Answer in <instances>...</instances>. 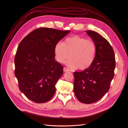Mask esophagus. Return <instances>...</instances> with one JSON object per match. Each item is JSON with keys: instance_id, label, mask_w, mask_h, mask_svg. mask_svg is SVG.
Here are the masks:
<instances>
[{"instance_id": "esophagus-1", "label": "esophagus", "mask_w": 128, "mask_h": 128, "mask_svg": "<svg viewBox=\"0 0 128 128\" xmlns=\"http://www.w3.org/2000/svg\"><path fill=\"white\" fill-rule=\"evenodd\" d=\"M63 71H64V72H66L69 71V70L67 68H66V67H64V68H63Z\"/></svg>"}]
</instances>
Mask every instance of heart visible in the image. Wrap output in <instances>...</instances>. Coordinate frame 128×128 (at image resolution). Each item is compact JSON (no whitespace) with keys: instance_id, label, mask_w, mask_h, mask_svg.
Masks as SVG:
<instances>
[{"instance_id":"1","label":"heart","mask_w":128,"mask_h":128,"mask_svg":"<svg viewBox=\"0 0 128 128\" xmlns=\"http://www.w3.org/2000/svg\"><path fill=\"white\" fill-rule=\"evenodd\" d=\"M66 65L71 69L84 70L93 63L96 54V46L91 40L79 36L66 38L63 42H58L54 48V57L57 62L63 63L69 57Z\"/></svg>"}]
</instances>
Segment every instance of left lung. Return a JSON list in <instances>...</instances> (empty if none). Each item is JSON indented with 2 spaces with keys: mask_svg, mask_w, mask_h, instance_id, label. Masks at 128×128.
Returning <instances> with one entry per match:
<instances>
[{
  "mask_svg": "<svg viewBox=\"0 0 128 128\" xmlns=\"http://www.w3.org/2000/svg\"><path fill=\"white\" fill-rule=\"evenodd\" d=\"M94 42L96 54L93 63L81 72H74V92L86 104L95 103L108 92L114 77L116 60L114 50L103 36L95 31H86Z\"/></svg>",
  "mask_w": 128,
  "mask_h": 128,
  "instance_id": "obj_1",
  "label": "left lung"
}]
</instances>
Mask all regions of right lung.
Returning a JSON list of instances; mask_svg holds the SVG:
<instances>
[{
    "instance_id": "add662e5",
    "label": "right lung",
    "mask_w": 128,
    "mask_h": 128,
    "mask_svg": "<svg viewBox=\"0 0 128 128\" xmlns=\"http://www.w3.org/2000/svg\"><path fill=\"white\" fill-rule=\"evenodd\" d=\"M70 32L48 28L36 29L18 46L14 74L21 92L30 100L44 103L55 93V85L63 74V67L54 59V48Z\"/></svg>"
}]
</instances>
